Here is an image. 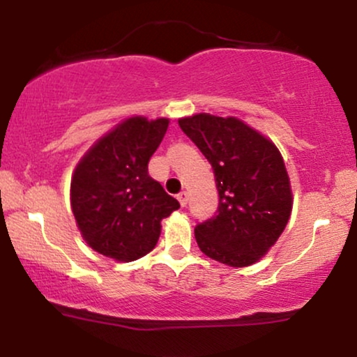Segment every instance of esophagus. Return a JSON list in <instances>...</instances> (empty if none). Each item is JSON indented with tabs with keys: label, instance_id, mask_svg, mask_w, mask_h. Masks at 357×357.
Segmentation results:
<instances>
[{
	"label": "esophagus",
	"instance_id": "1",
	"mask_svg": "<svg viewBox=\"0 0 357 357\" xmlns=\"http://www.w3.org/2000/svg\"><path fill=\"white\" fill-rule=\"evenodd\" d=\"M178 199H179V204H181V206H186V204H188V192L186 191L179 192Z\"/></svg>",
	"mask_w": 357,
	"mask_h": 357
}]
</instances>
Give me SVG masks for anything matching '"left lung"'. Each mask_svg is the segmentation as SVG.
I'll return each instance as SVG.
<instances>
[{
    "mask_svg": "<svg viewBox=\"0 0 357 357\" xmlns=\"http://www.w3.org/2000/svg\"><path fill=\"white\" fill-rule=\"evenodd\" d=\"M178 122L210 161L218 188V211L195 228L199 250L230 267L255 264L275 245L292 211L282 154L236 117L196 114Z\"/></svg>",
    "mask_w": 357,
    "mask_h": 357,
    "instance_id": "1",
    "label": "left lung"
}]
</instances>
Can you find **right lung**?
<instances>
[{
    "mask_svg": "<svg viewBox=\"0 0 357 357\" xmlns=\"http://www.w3.org/2000/svg\"><path fill=\"white\" fill-rule=\"evenodd\" d=\"M169 121L130 117L99 139L72 176L70 202L89 247L117 261L144 257L158 243L161 220L178 210L147 173Z\"/></svg>",
    "mask_w": 357,
    "mask_h": 357,
    "instance_id": "right-lung-1",
    "label": "right lung"
}]
</instances>
